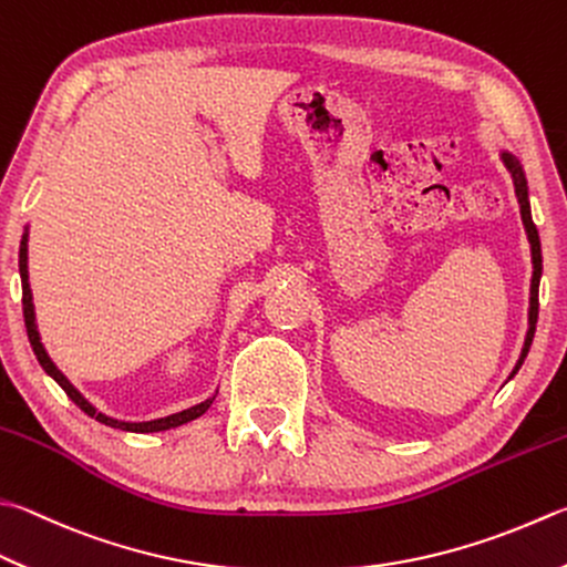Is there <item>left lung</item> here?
<instances>
[{"label":"left lung","mask_w":567,"mask_h":567,"mask_svg":"<svg viewBox=\"0 0 567 567\" xmlns=\"http://www.w3.org/2000/svg\"><path fill=\"white\" fill-rule=\"evenodd\" d=\"M501 159H504V165L508 167L511 177H514V187H516V197H518V205H520V219H523V227H526L528 234V241H530V256H533V279H530V308H528V333H526V343H523L520 350V358L516 362L514 372H511V378L516 375L518 368L523 365V360H526L530 343H533V333H536V323H538V284H540V274H543V256H540V239H538V229L536 224H533L530 217V205H528V183H526V175H523V167L518 159L511 155V153H501Z\"/></svg>","instance_id":"8db88e82"}]
</instances>
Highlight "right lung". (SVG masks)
<instances>
[{"label": "right lung", "instance_id": "1", "mask_svg": "<svg viewBox=\"0 0 567 567\" xmlns=\"http://www.w3.org/2000/svg\"><path fill=\"white\" fill-rule=\"evenodd\" d=\"M27 237H29V234L24 231V237H21V247H19V274H21V306H24V323H27L29 343H31V348H34V355L39 360V365L47 370V375H51L53 380H56L61 384V390L66 392L69 398L76 402L85 414L93 416L95 422L115 426V430L147 434V432H165V430H173V426L187 424V422L197 420V416H202V414L209 410V404L215 402V398L199 402V404H195V408H189V410H183V412L169 414V416H159V420H151V422H117V420H113V416L95 410L93 404L85 400L83 394L66 380V375H63V372L56 365H53L51 358H49V352L44 350V346H41V338H39V330H37V320H34V303H31V288H29V269H27V241L29 239Z\"/></svg>", "mask_w": 567, "mask_h": 567}]
</instances>
